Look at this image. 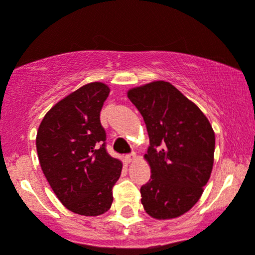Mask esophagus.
I'll return each mask as SVG.
<instances>
[{
	"label": "esophagus",
	"mask_w": 255,
	"mask_h": 255,
	"mask_svg": "<svg viewBox=\"0 0 255 255\" xmlns=\"http://www.w3.org/2000/svg\"><path fill=\"white\" fill-rule=\"evenodd\" d=\"M135 160H136V155H135V154H131V155H128V156H125L126 164H131V162L135 161Z\"/></svg>",
	"instance_id": "1"
}]
</instances>
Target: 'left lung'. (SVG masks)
Returning <instances> with one entry per match:
<instances>
[{"label":"left lung","mask_w":255,"mask_h":255,"mask_svg":"<svg viewBox=\"0 0 255 255\" xmlns=\"http://www.w3.org/2000/svg\"><path fill=\"white\" fill-rule=\"evenodd\" d=\"M146 124L150 146L144 159L151 169L141 186V204L150 217L174 219L198 203L212 174L215 134L207 116L166 81L128 91Z\"/></svg>","instance_id":"8db88e82"}]
</instances>
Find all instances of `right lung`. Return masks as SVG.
I'll list each match as a JSON object with an SVG mask.
<instances>
[{
    "mask_svg": "<svg viewBox=\"0 0 255 255\" xmlns=\"http://www.w3.org/2000/svg\"><path fill=\"white\" fill-rule=\"evenodd\" d=\"M110 94L90 82L55 104L36 136L40 165L60 202L85 217H98L113 204V186L123 162L106 152L100 111Z\"/></svg>",
    "mask_w": 255,
    "mask_h": 255,
    "instance_id": "1",
    "label": "right lung"
}]
</instances>
